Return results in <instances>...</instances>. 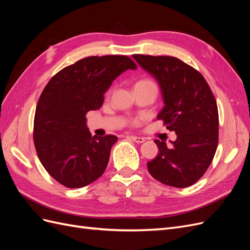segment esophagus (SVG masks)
Returning <instances> with one entry per match:
<instances>
[{
  "mask_svg": "<svg viewBox=\"0 0 250 250\" xmlns=\"http://www.w3.org/2000/svg\"><path fill=\"white\" fill-rule=\"evenodd\" d=\"M129 138H130V140H132L135 143H144V142H145V139L141 138V137H134V135H130Z\"/></svg>",
  "mask_w": 250,
  "mask_h": 250,
  "instance_id": "1",
  "label": "esophagus"
}]
</instances>
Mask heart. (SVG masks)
Listing matches in <instances>:
<instances>
[{
    "instance_id": "1",
    "label": "heart",
    "mask_w": 250,
    "mask_h": 250,
    "mask_svg": "<svg viewBox=\"0 0 250 250\" xmlns=\"http://www.w3.org/2000/svg\"><path fill=\"white\" fill-rule=\"evenodd\" d=\"M137 84H154L153 82H151L150 80H147V79H145V80H141V81H139ZM135 84V85H137Z\"/></svg>"
}]
</instances>
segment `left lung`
<instances>
[{
    "instance_id": "1",
    "label": "left lung",
    "mask_w": 250,
    "mask_h": 250,
    "mask_svg": "<svg viewBox=\"0 0 250 250\" xmlns=\"http://www.w3.org/2000/svg\"><path fill=\"white\" fill-rule=\"evenodd\" d=\"M161 87L164 107L157 119L177 138L167 146L155 140L157 156L147 163L149 173L162 184L187 188L208 168L218 146L219 117L215 97L202 75L172 56L132 55Z\"/></svg>"
}]
</instances>
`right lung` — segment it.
I'll return each mask as SVG.
<instances>
[{
    "instance_id": "1",
    "label": "right lung",
    "mask_w": 250,
    "mask_h": 250,
    "mask_svg": "<svg viewBox=\"0 0 250 250\" xmlns=\"http://www.w3.org/2000/svg\"><path fill=\"white\" fill-rule=\"evenodd\" d=\"M137 64L123 55L90 56L65 66L43 88L36 105L33 140L50 175L66 188L85 187L107 167L116 135H92L85 115L99 109L112 81Z\"/></svg>"
}]
</instances>
